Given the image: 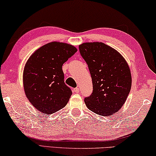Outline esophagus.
<instances>
[{
    "instance_id": "esophagus-1",
    "label": "esophagus",
    "mask_w": 156,
    "mask_h": 156,
    "mask_svg": "<svg viewBox=\"0 0 156 156\" xmlns=\"http://www.w3.org/2000/svg\"><path fill=\"white\" fill-rule=\"evenodd\" d=\"M74 92L76 93H80V88H74Z\"/></svg>"
}]
</instances>
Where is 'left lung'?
<instances>
[{
	"mask_svg": "<svg viewBox=\"0 0 156 156\" xmlns=\"http://www.w3.org/2000/svg\"><path fill=\"white\" fill-rule=\"evenodd\" d=\"M93 81V93L86 98V107L100 116H111L126 102L132 86L130 68L123 56L103 42L79 46Z\"/></svg>",
	"mask_w": 156,
	"mask_h": 156,
	"instance_id": "obj_1",
	"label": "left lung"
}]
</instances>
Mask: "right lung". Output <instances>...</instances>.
<instances>
[{"label": "right lung", "instance_id": "add662e5", "mask_svg": "<svg viewBox=\"0 0 156 156\" xmlns=\"http://www.w3.org/2000/svg\"><path fill=\"white\" fill-rule=\"evenodd\" d=\"M76 51L71 44L51 42L37 49L28 59L23 73V88L37 111L49 115L67 105L73 93L64 82L62 66Z\"/></svg>", "mask_w": 156, "mask_h": 156}]
</instances>
